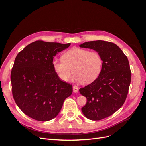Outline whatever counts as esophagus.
Listing matches in <instances>:
<instances>
[{"label":"esophagus","instance_id":"34e87169","mask_svg":"<svg viewBox=\"0 0 146 146\" xmlns=\"http://www.w3.org/2000/svg\"><path fill=\"white\" fill-rule=\"evenodd\" d=\"M73 92H78V88L77 86H73Z\"/></svg>","mask_w":146,"mask_h":146}]
</instances>
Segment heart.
<instances>
[{
	"label": "heart",
	"instance_id": "heart-1",
	"mask_svg": "<svg viewBox=\"0 0 146 146\" xmlns=\"http://www.w3.org/2000/svg\"><path fill=\"white\" fill-rule=\"evenodd\" d=\"M52 66L61 80L68 81L73 70L75 81L89 84L100 76L103 60L96 51L74 47L64 53L62 60L53 61Z\"/></svg>",
	"mask_w": 146,
	"mask_h": 146
}]
</instances>
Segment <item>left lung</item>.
Masks as SVG:
<instances>
[{"instance_id":"8db88e82","label":"left lung","mask_w":146,"mask_h":146,"mask_svg":"<svg viewBox=\"0 0 146 146\" xmlns=\"http://www.w3.org/2000/svg\"><path fill=\"white\" fill-rule=\"evenodd\" d=\"M80 47L98 52L103 60L99 77L79 90L87 99L82 108L85 116L99 121L112 115L125 102L131 82V70L127 57L116 44L104 41L84 42Z\"/></svg>"}]
</instances>
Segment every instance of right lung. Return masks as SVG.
Listing matches in <instances>:
<instances>
[{
	"mask_svg": "<svg viewBox=\"0 0 146 146\" xmlns=\"http://www.w3.org/2000/svg\"><path fill=\"white\" fill-rule=\"evenodd\" d=\"M70 43L36 41L17 55L11 72L13 98L26 115L39 121L55 118L72 86L58 77L52 66L54 57Z\"/></svg>",
	"mask_w": 146,
	"mask_h": 146,
	"instance_id": "add662e5",
	"label": "right lung"
}]
</instances>
